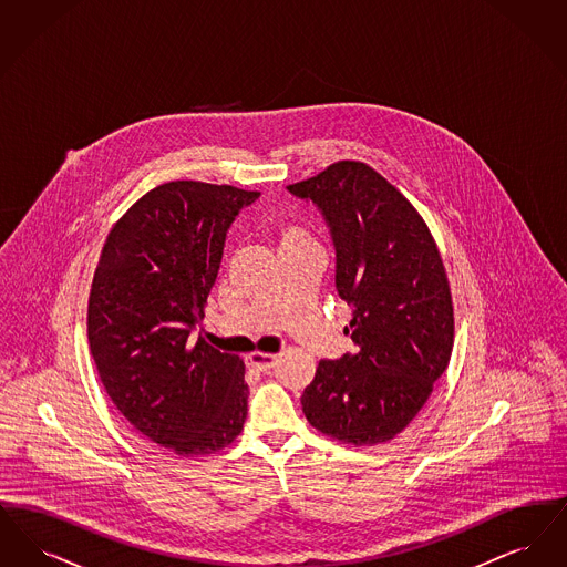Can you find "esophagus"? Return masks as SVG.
Masks as SVG:
<instances>
[{"label": "esophagus", "mask_w": 567, "mask_h": 567, "mask_svg": "<svg viewBox=\"0 0 567 567\" xmlns=\"http://www.w3.org/2000/svg\"><path fill=\"white\" fill-rule=\"evenodd\" d=\"M276 363H278V357L271 352H250L246 357V365L257 372H268Z\"/></svg>", "instance_id": "obj_1"}]
</instances>
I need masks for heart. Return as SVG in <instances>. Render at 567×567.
<instances>
[{
	"mask_svg": "<svg viewBox=\"0 0 567 567\" xmlns=\"http://www.w3.org/2000/svg\"><path fill=\"white\" fill-rule=\"evenodd\" d=\"M276 238H278V248H297V246H310L315 244L312 236L308 234V229L297 223L293 218H282L276 225Z\"/></svg>",
	"mask_w": 567,
	"mask_h": 567,
	"instance_id": "b5f03b06",
	"label": "heart"
}]
</instances>
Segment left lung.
Instances as JSON below:
<instances>
[{
	"label": "left lung",
	"mask_w": 567,
	"mask_h": 567,
	"mask_svg": "<svg viewBox=\"0 0 567 567\" xmlns=\"http://www.w3.org/2000/svg\"><path fill=\"white\" fill-rule=\"evenodd\" d=\"M312 199L336 246V289L351 306L357 351L319 361L303 389L308 423L342 444L404 432L449 368L455 312L446 270L419 210L363 162H336L289 185Z\"/></svg>",
	"instance_id": "8db88e82"
}]
</instances>
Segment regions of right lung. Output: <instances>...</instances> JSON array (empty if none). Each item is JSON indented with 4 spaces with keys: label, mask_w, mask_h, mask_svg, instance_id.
<instances>
[{
    "label": "right lung",
    "mask_w": 567,
    "mask_h": 567,
    "mask_svg": "<svg viewBox=\"0 0 567 567\" xmlns=\"http://www.w3.org/2000/svg\"><path fill=\"white\" fill-rule=\"evenodd\" d=\"M257 190L172 181L142 195L110 229L93 274L86 333L112 404L178 457L229 446L248 384L238 354L202 336L229 225Z\"/></svg>",
    "instance_id": "right-lung-1"
}]
</instances>
